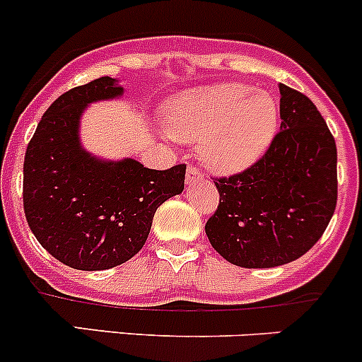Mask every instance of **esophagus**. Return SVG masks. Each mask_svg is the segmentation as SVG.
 Listing matches in <instances>:
<instances>
[{
	"label": "esophagus",
	"instance_id": "esophagus-1",
	"mask_svg": "<svg viewBox=\"0 0 362 362\" xmlns=\"http://www.w3.org/2000/svg\"><path fill=\"white\" fill-rule=\"evenodd\" d=\"M203 178L202 170H199L196 164H189L187 166V184H194V182H199Z\"/></svg>",
	"mask_w": 362,
	"mask_h": 362
}]
</instances>
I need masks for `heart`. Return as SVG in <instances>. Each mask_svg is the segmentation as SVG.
<instances>
[{"instance_id": "b5f03b06", "label": "heart", "mask_w": 362, "mask_h": 362, "mask_svg": "<svg viewBox=\"0 0 362 362\" xmlns=\"http://www.w3.org/2000/svg\"><path fill=\"white\" fill-rule=\"evenodd\" d=\"M175 138L198 144L208 166L222 173L249 168L268 148L279 124L272 93L245 83H221L178 94L166 105Z\"/></svg>"}]
</instances>
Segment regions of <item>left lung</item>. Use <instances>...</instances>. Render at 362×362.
I'll return each mask as SVG.
<instances>
[{"mask_svg": "<svg viewBox=\"0 0 362 362\" xmlns=\"http://www.w3.org/2000/svg\"><path fill=\"white\" fill-rule=\"evenodd\" d=\"M280 131L243 171L215 177L218 206L204 231L242 268H275L306 254L326 231L338 199L337 144L308 96L284 83Z\"/></svg>", "mask_w": 362, "mask_h": 362, "instance_id": "1", "label": "left lung"}]
</instances>
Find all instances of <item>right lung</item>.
I'll list each match as a JSON object with an SVG mask.
<instances>
[{"label":"right lung","mask_w":362,"mask_h":362,"mask_svg":"<svg viewBox=\"0 0 362 362\" xmlns=\"http://www.w3.org/2000/svg\"><path fill=\"white\" fill-rule=\"evenodd\" d=\"M119 94L110 76L73 87L47 108L25 148V221L50 255L83 272L129 261L147 242L156 210L184 191L185 164L148 170L133 159L103 163L80 148L86 105Z\"/></svg>","instance_id":"add662e5"}]
</instances>
